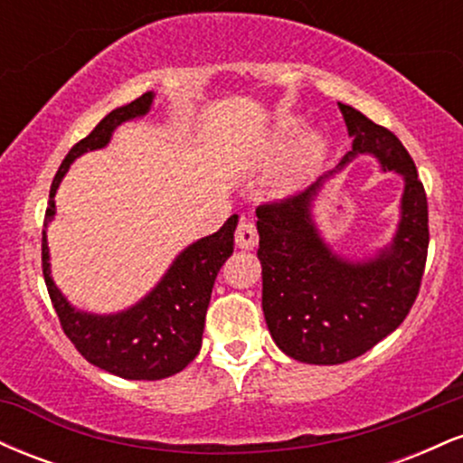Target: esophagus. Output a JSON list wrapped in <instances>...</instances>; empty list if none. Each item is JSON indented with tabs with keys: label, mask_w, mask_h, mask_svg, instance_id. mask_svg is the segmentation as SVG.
<instances>
[{
	"label": "esophagus",
	"mask_w": 463,
	"mask_h": 463,
	"mask_svg": "<svg viewBox=\"0 0 463 463\" xmlns=\"http://www.w3.org/2000/svg\"><path fill=\"white\" fill-rule=\"evenodd\" d=\"M235 241H237L239 248H246V250L257 246V241H259L257 224H254L250 217H243V220L239 222V226L235 231Z\"/></svg>",
	"instance_id": "obj_1"
}]
</instances>
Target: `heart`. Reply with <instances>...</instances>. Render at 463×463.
<instances>
[{"label": "heart", "mask_w": 463, "mask_h": 463, "mask_svg": "<svg viewBox=\"0 0 463 463\" xmlns=\"http://www.w3.org/2000/svg\"><path fill=\"white\" fill-rule=\"evenodd\" d=\"M294 135V126H285L283 130L279 132L280 139H289V137ZM322 141L317 139V137H307V139H302V143L298 147H296L294 156H291L289 161V169H287V183H294V180H298L305 176L309 169H313V165L322 158Z\"/></svg>", "instance_id": "obj_1"}]
</instances>
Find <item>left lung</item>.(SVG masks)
Instances as JSON below:
<instances>
[{
    "instance_id": "1",
    "label": "left lung",
    "mask_w": 463,
    "mask_h": 463,
    "mask_svg": "<svg viewBox=\"0 0 463 463\" xmlns=\"http://www.w3.org/2000/svg\"><path fill=\"white\" fill-rule=\"evenodd\" d=\"M353 150L374 154L405 176L402 217L390 248L370 261L337 257L317 235L309 189L257 209L263 313L276 346L302 364L335 365L368 353L401 326L418 298L429 250L427 194L398 137L353 106L339 104Z\"/></svg>"
}]
</instances>
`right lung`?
Masks as SVG:
<instances>
[{
	"label": "right lung",
	"mask_w": 463,
	"mask_h": 463,
	"mask_svg": "<svg viewBox=\"0 0 463 463\" xmlns=\"http://www.w3.org/2000/svg\"><path fill=\"white\" fill-rule=\"evenodd\" d=\"M152 98V93H143L135 102L110 110L82 141L69 150L52 180L43 224V246H41L47 294L61 320L62 333L89 364L132 381H158L176 374L187 368L200 353L211 291L217 272L235 248L239 217H228L226 224L213 235L191 243L167 269L161 283L139 305L115 316H91V313L76 311L62 298L50 276L45 226L56 213V189L73 158L104 147L121 121L135 119L150 110Z\"/></svg>",
	"instance_id": "obj_1"
}]
</instances>
